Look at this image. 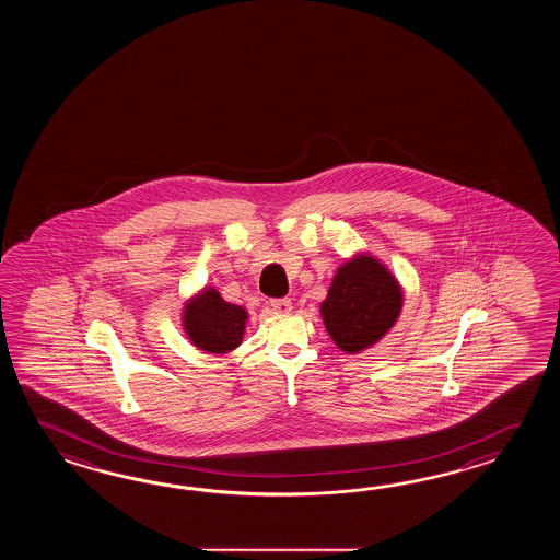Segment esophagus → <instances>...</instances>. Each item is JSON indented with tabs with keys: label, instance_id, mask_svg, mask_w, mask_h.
Wrapping results in <instances>:
<instances>
[{
	"label": "esophagus",
	"instance_id": "34e87169",
	"mask_svg": "<svg viewBox=\"0 0 560 560\" xmlns=\"http://www.w3.org/2000/svg\"><path fill=\"white\" fill-rule=\"evenodd\" d=\"M268 306L275 310L276 314H285V312L292 310V300L290 298H272L268 302Z\"/></svg>",
	"mask_w": 560,
	"mask_h": 560
}]
</instances>
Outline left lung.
<instances>
[{
  "mask_svg": "<svg viewBox=\"0 0 560 560\" xmlns=\"http://www.w3.org/2000/svg\"><path fill=\"white\" fill-rule=\"evenodd\" d=\"M402 308V290L378 260L357 256L334 276L322 302L324 326L345 352L376 345Z\"/></svg>",
  "mask_w": 560,
  "mask_h": 560,
  "instance_id": "1",
  "label": "left lung"
}]
</instances>
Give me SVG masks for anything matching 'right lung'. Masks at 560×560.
Here are the masks:
<instances>
[{"label": "right lung", "instance_id": "right-lung-1", "mask_svg": "<svg viewBox=\"0 0 560 560\" xmlns=\"http://www.w3.org/2000/svg\"><path fill=\"white\" fill-rule=\"evenodd\" d=\"M248 314L236 304L222 300L214 288L191 298L184 308V328L194 345L206 352H230L242 342Z\"/></svg>", "mask_w": 560, "mask_h": 560}]
</instances>
